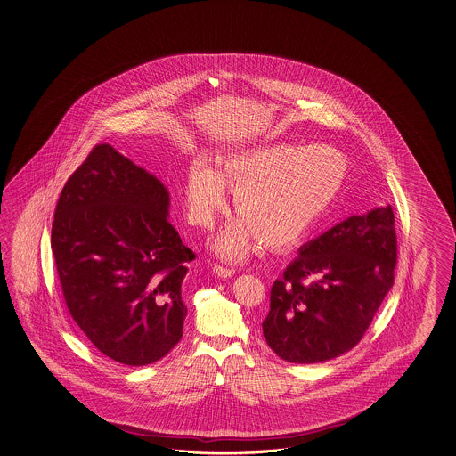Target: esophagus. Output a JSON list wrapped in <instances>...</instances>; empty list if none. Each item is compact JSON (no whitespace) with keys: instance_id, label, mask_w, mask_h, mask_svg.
<instances>
[{"instance_id":"34e87169","label":"esophagus","mask_w":456,"mask_h":456,"mask_svg":"<svg viewBox=\"0 0 456 456\" xmlns=\"http://www.w3.org/2000/svg\"><path fill=\"white\" fill-rule=\"evenodd\" d=\"M212 272H214L217 277L229 278L233 275L232 268L224 267V265H214Z\"/></svg>"}]
</instances>
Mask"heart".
Instances as JSON below:
<instances>
[{
  "label": "heart",
  "mask_w": 456,
  "mask_h": 456,
  "mask_svg": "<svg viewBox=\"0 0 456 456\" xmlns=\"http://www.w3.org/2000/svg\"><path fill=\"white\" fill-rule=\"evenodd\" d=\"M346 171L343 151L330 145L256 146L227 156L221 173L198 158L184 186L189 223L200 229L214 225L227 206V183L235 189L242 219L216 237L212 245L219 256H244L256 233L268 247L293 244L333 202Z\"/></svg>",
  "instance_id": "1"
}]
</instances>
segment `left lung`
I'll return each instance as SVG.
<instances>
[{"instance_id":"obj_1","label":"left lung","mask_w":456,"mask_h":456,"mask_svg":"<svg viewBox=\"0 0 456 456\" xmlns=\"http://www.w3.org/2000/svg\"><path fill=\"white\" fill-rule=\"evenodd\" d=\"M397 237L390 206L351 216L303 245L270 291L262 322L272 351L316 364L353 349L394 285Z\"/></svg>"}]
</instances>
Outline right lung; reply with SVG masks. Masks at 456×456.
Wrapping results in <instances>:
<instances>
[{
	"instance_id": "right-lung-1",
	"label": "right lung",
	"mask_w": 456,
	"mask_h": 456,
	"mask_svg": "<svg viewBox=\"0 0 456 456\" xmlns=\"http://www.w3.org/2000/svg\"><path fill=\"white\" fill-rule=\"evenodd\" d=\"M165 184L97 145L57 200L51 247L67 308L113 361L146 366L178 345L192 250L167 221Z\"/></svg>"
}]
</instances>
